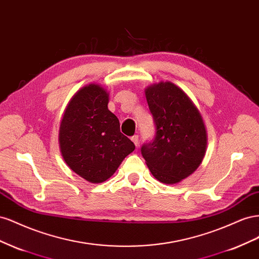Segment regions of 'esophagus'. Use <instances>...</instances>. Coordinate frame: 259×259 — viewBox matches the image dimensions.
<instances>
[{"label": "esophagus", "instance_id": "obj_1", "mask_svg": "<svg viewBox=\"0 0 259 259\" xmlns=\"http://www.w3.org/2000/svg\"><path fill=\"white\" fill-rule=\"evenodd\" d=\"M131 141L135 143V145L136 146H138L139 145V136H134V137H131Z\"/></svg>", "mask_w": 259, "mask_h": 259}]
</instances>
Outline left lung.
Here are the masks:
<instances>
[{
    "label": "left lung",
    "mask_w": 259,
    "mask_h": 259,
    "mask_svg": "<svg viewBox=\"0 0 259 259\" xmlns=\"http://www.w3.org/2000/svg\"><path fill=\"white\" fill-rule=\"evenodd\" d=\"M155 137L141 147L142 156L158 181L175 184L201 165L207 134L198 109L180 88L159 82L145 89Z\"/></svg>",
    "instance_id": "1"
}]
</instances>
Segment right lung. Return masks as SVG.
<instances>
[{"mask_svg":"<svg viewBox=\"0 0 259 259\" xmlns=\"http://www.w3.org/2000/svg\"><path fill=\"white\" fill-rule=\"evenodd\" d=\"M108 93L91 83L73 95L60 127V149L66 164L89 182L114 175L136 146L120 132L119 120L107 107Z\"/></svg>","mask_w":259,"mask_h":259,"instance_id":"add662e5","label":"right lung"}]
</instances>
